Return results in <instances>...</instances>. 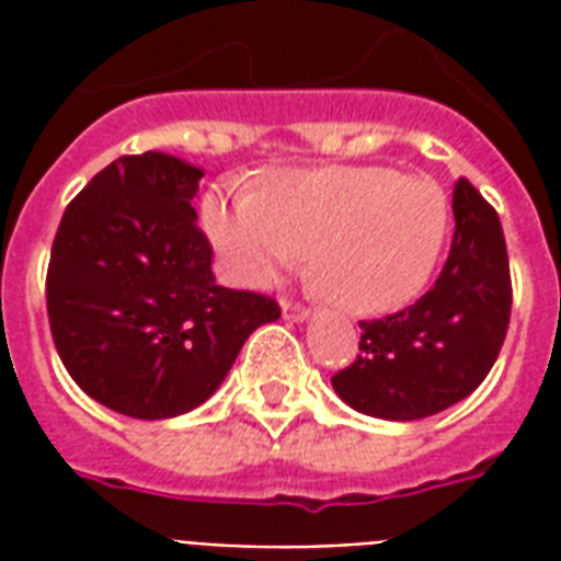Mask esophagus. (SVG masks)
<instances>
[{
	"mask_svg": "<svg viewBox=\"0 0 561 561\" xmlns=\"http://www.w3.org/2000/svg\"><path fill=\"white\" fill-rule=\"evenodd\" d=\"M308 314H311V311H308L306 306H299V302H290V299L282 302V317H285V320H297V323H302V320H308Z\"/></svg>",
	"mask_w": 561,
	"mask_h": 561,
	"instance_id": "obj_1",
	"label": "esophagus"
}]
</instances>
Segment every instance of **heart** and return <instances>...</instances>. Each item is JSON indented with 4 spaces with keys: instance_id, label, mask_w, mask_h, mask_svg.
Listing matches in <instances>:
<instances>
[{
    "instance_id": "heart-1",
    "label": "heart",
    "mask_w": 561,
    "mask_h": 561,
    "mask_svg": "<svg viewBox=\"0 0 561 561\" xmlns=\"http://www.w3.org/2000/svg\"><path fill=\"white\" fill-rule=\"evenodd\" d=\"M203 218L241 279L267 282L306 255L308 279L343 311L390 314L434 276L451 203L427 178L383 165L271 171L253 194H209Z\"/></svg>"
}]
</instances>
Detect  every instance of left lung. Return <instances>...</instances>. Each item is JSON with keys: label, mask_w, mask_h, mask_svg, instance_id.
<instances>
[{"label": "left lung", "mask_w": 561, "mask_h": 561, "mask_svg": "<svg viewBox=\"0 0 561 561\" xmlns=\"http://www.w3.org/2000/svg\"><path fill=\"white\" fill-rule=\"evenodd\" d=\"M454 241L425 297L383 320H360V355L334 373L350 408L413 422L480 387L504 346L513 282L497 211L469 180L454 186Z\"/></svg>", "instance_id": "left-lung-1"}]
</instances>
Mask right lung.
Returning <instances> with one entry per match:
<instances>
[{
  "label": "right lung",
  "mask_w": 561,
  "mask_h": 561,
  "mask_svg": "<svg viewBox=\"0 0 561 561\" xmlns=\"http://www.w3.org/2000/svg\"><path fill=\"white\" fill-rule=\"evenodd\" d=\"M203 171L169 153L118 157L66 206L46 276L57 355L90 399L171 419L209 399L276 299L215 282L194 224Z\"/></svg>",
  "instance_id": "1"
}]
</instances>
